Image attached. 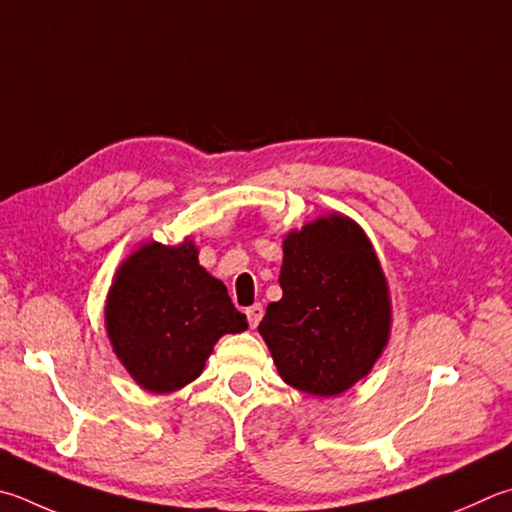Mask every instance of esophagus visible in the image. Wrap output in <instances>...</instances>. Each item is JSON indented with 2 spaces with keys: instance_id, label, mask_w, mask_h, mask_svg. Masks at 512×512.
Masks as SVG:
<instances>
[{
  "instance_id": "obj_1",
  "label": "esophagus",
  "mask_w": 512,
  "mask_h": 512,
  "mask_svg": "<svg viewBox=\"0 0 512 512\" xmlns=\"http://www.w3.org/2000/svg\"><path fill=\"white\" fill-rule=\"evenodd\" d=\"M262 315H264L262 304H253V306H248V309H246V318H248L250 329H255V327H257L259 320H262Z\"/></svg>"
}]
</instances>
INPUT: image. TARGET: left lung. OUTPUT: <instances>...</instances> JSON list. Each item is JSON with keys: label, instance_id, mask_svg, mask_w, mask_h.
<instances>
[{"label": "left lung", "instance_id": "1", "mask_svg": "<svg viewBox=\"0 0 512 512\" xmlns=\"http://www.w3.org/2000/svg\"><path fill=\"white\" fill-rule=\"evenodd\" d=\"M282 300L259 336L286 385L338 396L365 378L392 333V297L367 232L342 212L288 230L282 239Z\"/></svg>", "mask_w": 512, "mask_h": 512}]
</instances>
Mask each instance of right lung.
<instances>
[{
	"label": "right lung",
	"instance_id": "obj_1",
	"mask_svg": "<svg viewBox=\"0 0 512 512\" xmlns=\"http://www.w3.org/2000/svg\"><path fill=\"white\" fill-rule=\"evenodd\" d=\"M105 329L134 383L170 394L201 374L221 336L248 322L185 237L176 246L145 241L123 259L105 300Z\"/></svg>",
	"mask_w": 512,
	"mask_h": 512
}]
</instances>
